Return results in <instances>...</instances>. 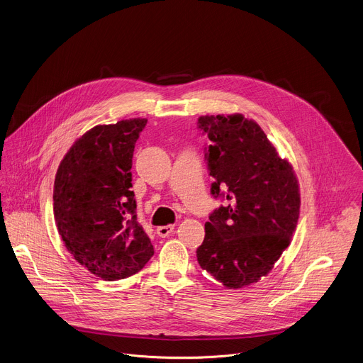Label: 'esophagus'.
<instances>
[{
  "label": "esophagus",
  "mask_w": 363,
  "mask_h": 363,
  "mask_svg": "<svg viewBox=\"0 0 363 363\" xmlns=\"http://www.w3.org/2000/svg\"><path fill=\"white\" fill-rule=\"evenodd\" d=\"M174 228H175V225L174 224H167V225H160L158 228H157V234L160 235V237H162V238H165V237H168L172 231H174Z\"/></svg>",
  "instance_id": "1"
}]
</instances>
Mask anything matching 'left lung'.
<instances>
[{
  "instance_id": "1",
  "label": "left lung",
  "mask_w": 363,
  "mask_h": 363,
  "mask_svg": "<svg viewBox=\"0 0 363 363\" xmlns=\"http://www.w3.org/2000/svg\"><path fill=\"white\" fill-rule=\"evenodd\" d=\"M198 125L211 140V192L228 202L206 221L198 262L225 288L240 289L267 277L289 247L300 213L298 182L252 119L206 115Z\"/></svg>"
}]
</instances>
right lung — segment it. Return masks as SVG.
Instances as JSON below:
<instances>
[{"mask_svg":"<svg viewBox=\"0 0 363 363\" xmlns=\"http://www.w3.org/2000/svg\"><path fill=\"white\" fill-rule=\"evenodd\" d=\"M147 119L98 125L62 160L53 191L55 220L67 251L104 281L143 269L154 248L136 220L132 188L135 145Z\"/></svg>","mask_w":363,"mask_h":363,"instance_id":"right-lung-1","label":"right lung"}]
</instances>
